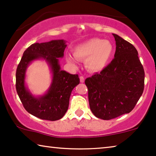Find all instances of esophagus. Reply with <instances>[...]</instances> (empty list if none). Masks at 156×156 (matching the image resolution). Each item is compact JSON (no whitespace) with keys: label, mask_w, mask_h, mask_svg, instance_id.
Here are the masks:
<instances>
[{"label":"esophagus","mask_w":156,"mask_h":156,"mask_svg":"<svg viewBox=\"0 0 156 156\" xmlns=\"http://www.w3.org/2000/svg\"><path fill=\"white\" fill-rule=\"evenodd\" d=\"M80 83H84L85 82V78H84V77H83V76H80Z\"/></svg>","instance_id":"1"}]
</instances>
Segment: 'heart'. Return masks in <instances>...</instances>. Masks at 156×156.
I'll list each match as a JSON object with an SVG mask.
<instances>
[{
    "label": "heart",
    "instance_id": "1",
    "mask_svg": "<svg viewBox=\"0 0 156 156\" xmlns=\"http://www.w3.org/2000/svg\"><path fill=\"white\" fill-rule=\"evenodd\" d=\"M114 48L112 43L107 40L93 38L76 46L73 55H67V61L77 64L78 59L85 60V67L92 72L103 70L108 64L112 57Z\"/></svg>",
    "mask_w": 156,
    "mask_h": 156
}]
</instances>
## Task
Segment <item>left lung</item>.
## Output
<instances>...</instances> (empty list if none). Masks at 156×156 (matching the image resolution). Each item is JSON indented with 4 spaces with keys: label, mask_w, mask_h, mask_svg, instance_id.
Instances as JSON below:
<instances>
[{
    "label": "left lung",
    "mask_w": 156,
    "mask_h": 156,
    "mask_svg": "<svg viewBox=\"0 0 156 156\" xmlns=\"http://www.w3.org/2000/svg\"><path fill=\"white\" fill-rule=\"evenodd\" d=\"M113 59L100 73L86 79L90 110L97 118L111 120L129 113L144 88V70L136 49L117 34Z\"/></svg>",
    "instance_id": "left-lung-1"
}]
</instances>
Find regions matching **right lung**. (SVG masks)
<instances>
[{
	"mask_svg": "<svg viewBox=\"0 0 156 156\" xmlns=\"http://www.w3.org/2000/svg\"><path fill=\"white\" fill-rule=\"evenodd\" d=\"M66 41L52 40L29 46L21 59L16 72V90L24 108L43 120L61 119L69 108L72 90L80 83L78 76L62 70L59 58L64 57ZM45 60L52 73V82L43 95L35 96L26 85L27 66L34 61Z\"/></svg>",
	"mask_w": 156,
	"mask_h": 156,
	"instance_id": "1",
	"label": "right lung"
}]
</instances>
